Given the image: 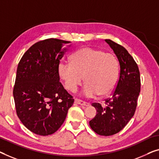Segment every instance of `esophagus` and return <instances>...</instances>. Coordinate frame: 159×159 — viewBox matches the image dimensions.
<instances>
[{
  "label": "esophagus",
  "mask_w": 159,
  "mask_h": 159,
  "mask_svg": "<svg viewBox=\"0 0 159 159\" xmlns=\"http://www.w3.org/2000/svg\"><path fill=\"white\" fill-rule=\"evenodd\" d=\"M75 103L76 104H79L80 106H89V103H87V102H85V101H83L81 100H79V99H75Z\"/></svg>",
  "instance_id": "34e87169"
}]
</instances>
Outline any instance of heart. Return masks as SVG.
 <instances>
[{
  "label": "heart",
  "instance_id": "heart-1",
  "mask_svg": "<svg viewBox=\"0 0 159 159\" xmlns=\"http://www.w3.org/2000/svg\"><path fill=\"white\" fill-rule=\"evenodd\" d=\"M59 75L65 86L70 91L86 83L84 95L93 98L98 95L101 98L112 93L118 79L117 59L111 53L101 50L84 47L73 54L71 63L61 62L58 67Z\"/></svg>",
  "mask_w": 159,
  "mask_h": 159
}]
</instances>
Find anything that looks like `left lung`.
Instances as JSON below:
<instances>
[{
    "mask_svg": "<svg viewBox=\"0 0 159 159\" xmlns=\"http://www.w3.org/2000/svg\"><path fill=\"white\" fill-rule=\"evenodd\" d=\"M105 41L119 61V79L112 97L105 100V106L92 103L97 114L90 120L89 125L96 134L108 136L121 131L134 116L140 93L141 79L138 66L127 50L110 39Z\"/></svg>",
    "mask_w": 159,
    "mask_h": 159,
    "instance_id": "obj_1",
    "label": "left lung"
}]
</instances>
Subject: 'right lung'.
I'll return each instance as SVG.
<instances>
[{"label": "right lung", "instance_id": "obj_1", "mask_svg": "<svg viewBox=\"0 0 159 159\" xmlns=\"http://www.w3.org/2000/svg\"><path fill=\"white\" fill-rule=\"evenodd\" d=\"M70 41L48 39L39 41L23 54L16 72L13 97L23 124L40 136L55 133L74 102L60 82L59 63Z\"/></svg>", "mask_w": 159, "mask_h": 159}]
</instances>
